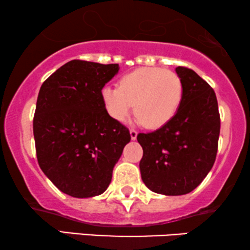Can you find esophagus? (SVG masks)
<instances>
[{
    "label": "esophagus",
    "mask_w": 250,
    "mask_h": 250,
    "mask_svg": "<svg viewBox=\"0 0 250 250\" xmlns=\"http://www.w3.org/2000/svg\"><path fill=\"white\" fill-rule=\"evenodd\" d=\"M130 137L131 140H136L137 138V131L135 129H130Z\"/></svg>",
    "instance_id": "obj_1"
}]
</instances>
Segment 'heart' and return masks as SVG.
<instances>
[{"label":"heart","instance_id":"1","mask_svg":"<svg viewBox=\"0 0 250 250\" xmlns=\"http://www.w3.org/2000/svg\"><path fill=\"white\" fill-rule=\"evenodd\" d=\"M183 83L173 71L144 67L122 76L118 87L102 90L104 106L112 119L125 122L135 104L137 121L159 129L174 118L181 106Z\"/></svg>","mask_w":250,"mask_h":250}]
</instances>
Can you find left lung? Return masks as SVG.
<instances>
[{
    "instance_id": "1",
    "label": "left lung",
    "mask_w": 250,
    "mask_h": 250,
    "mask_svg": "<svg viewBox=\"0 0 250 250\" xmlns=\"http://www.w3.org/2000/svg\"><path fill=\"white\" fill-rule=\"evenodd\" d=\"M175 71L183 83L178 113L158 130L137 135L143 147L142 180L150 190L166 196L188 194L203 181L216 160L220 132L213 88L191 69Z\"/></svg>"
}]
</instances>
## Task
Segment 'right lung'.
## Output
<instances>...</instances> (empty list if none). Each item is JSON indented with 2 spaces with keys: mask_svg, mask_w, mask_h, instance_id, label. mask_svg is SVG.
Instances as JSON below:
<instances>
[{
  "mask_svg": "<svg viewBox=\"0 0 250 250\" xmlns=\"http://www.w3.org/2000/svg\"><path fill=\"white\" fill-rule=\"evenodd\" d=\"M119 64L72 60L41 85L33 118L38 163L64 194H103L130 142L127 127L109 116L102 90Z\"/></svg>",
  "mask_w": 250,
  "mask_h": 250,
  "instance_id": "right-lung-1",
  "label": "right lung"
}]
</instances>
